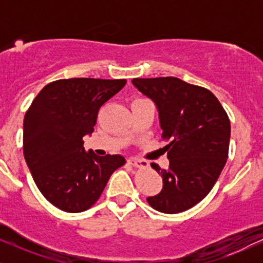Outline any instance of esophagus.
Wrapping results in <instances>:
<instances>
[{
	"instance_id": "esophagus-1",
	"label": "esophagus",
	"mask_w": 263,
	"mask_h": 263,
	"mask_svg": "<svg viewBox=\"0 0 263 263\" xmlns=\"http://www.w3.org/2000/svg\"><path fill=\"white\" fill-rule=\"evenodd\" d=\"M128 163H129V164L134 165V167H137V168H147V167H148V162L144 161V159H140V158H129Z\"/></svg>"
}]
</instances>
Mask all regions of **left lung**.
I'll list each match as a JSON object with an SVG mask.
<instances>
[{"label": "left lung", "mask_w": 263, "mask_h": 263, "mask_svg": "<svg viewBox=\"0 0 263 263\" xmlns=\"http://www.w3.org/2000/svg\"><path fill=\"white\" fill-rule=\"evenodd\" d=\"M132 84L155 101L163 129L170 168L151 167L161 174L163 188L148 197L153 209L182 213L209 194L224 168L230 143V120L208 89L174 77L136 78Z\"/></svg>", "instance_id": "1"}]
</instances>
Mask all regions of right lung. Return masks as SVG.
<instances>
[{"label":"right lung","mask_w":263,"mask_h":263,"mask_svg":"<svg viewBox=\"0 0 263 263\" xmlns=\"http://www.w3.org/2000/svg\"><path fill=\"white\" fill-rule=\"evenodd\" d=\"M126 79H60L45 85L27 110L23 155L43 197L66 213H80L100 198L111 174L126 159L85 152L99 110Z\"/></svg>","instance_id":"obj_1"}]
</instances>
